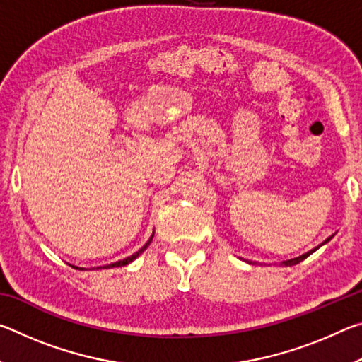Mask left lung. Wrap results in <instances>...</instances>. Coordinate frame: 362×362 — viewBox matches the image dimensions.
Masks as SVG:
<instances>
[{
  "label": "left lung",
  "instance_id": "1",
  "mask_svg": "<svg viewBox=\"0 0 362 362\" xmlns=\"http://www.w3.org/2000/svg\"><path fill=\"white\" fill-rule=\"evenodd\" d=\"M332 238H334V235H332V236H329L326 241H324V243H321V244H320V246H317V247H315V249H311V250H308V252H306V254H303V255H300V257H296V259H291V260H284V262H283V265H284V267H292V265H297V263H300V262H302V260H305V259H306V257H308V255H311V254H313L316 249H320L321 246H324V244H326V243H329L330 240H332Z\"/></svg>",
  "mask_w": 362,
  "mask_h": 362
}]
</instances>
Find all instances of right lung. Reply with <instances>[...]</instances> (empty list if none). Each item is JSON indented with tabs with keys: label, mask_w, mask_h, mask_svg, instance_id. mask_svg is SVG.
Listing matches in <instances>:
<instances>
[{
	"label": "right lung",
	"mask_w": 362,
	"mask_h": 362,
	"mask_svg": "<svg viewBox=\"0 0 362 362\" xmlns=\"http://www.w3.org/2000/svg\"><path fill=\"white\" fill-rule=\"evenodd\" d=\"M153 241V235L150 236V240L146 241L145 244H144V247H140L136 254H132V255H129V257H126V259H122V260H118V262H115V263H110V265H103V267H97V268H115V267H124V265H129L131 262H134L137 259V257L144 252V250L150 246V243ZM73 268H79V267H75V265H71ZM79 269H84V268H79Z\"/></svg>",
	"instance_id": "add662e5"
}]
</instances>
